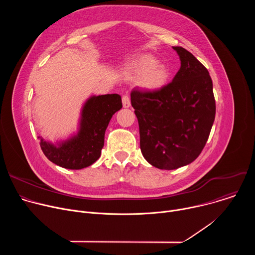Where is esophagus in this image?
I'll return each mask as SVG.
<instances>
[{
    "label": "esophagus",
    "instance_id": "obj_1",
    "mask_svg": "<svg viewBox=\"0 0 255 255\" xmlns=\"http://www.w3.org/2000/svg\"><path fill=\"white\" fill-rule=\"evenodd\" d=\"M122 103H123V107H124V108H129L130 105H131L130 98H129L127 95L123 96V98H122Z\"/></svg>",
    "mask_w": 255,
    "mask_h": 255
}]
</instances>
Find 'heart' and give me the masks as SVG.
Listing matches in <instances>:
<instances>
[{"label": "heart", "instance_id": "obj_1", "mask_svg": "<svg viewBox=\"0 0 255 255\" xmlns=\"http://www.w3.org/2000/svg\"><path fill=\"white\" fill-rule=\"evenodd\" d=\"M126 70L134 76H138L140 87L147 92H157L164 88L169 80L168 68L159 64V60L150 54H143L132 59Z\"/></svg>", "mask_w": 255, "mask_h": 255}]
</instances>
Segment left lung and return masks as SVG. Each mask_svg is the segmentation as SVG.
<instances>
[{
  "label": "left lung",
  "mask_w": 255,
  "mask_h": 255,
  "mask_svg": "<svg viewBox=\"0 0 255 255\" xmlns=\"http://www.w3.org/2000/svg\"><path fill=\"white\" fill-rule=\"evenodd\" d=\"M172 48L180 59L172 82L157 92H131L142 155L154 167L168 170L200 155L216 114L208 69L187 49Z\"/></svg>",
  "instance_id": "left-lung-1"
}]
</instances>
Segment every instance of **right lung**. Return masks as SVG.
Masks as SVG:
<instances>
[{
	"label": "right lung",
	"mask_w": 255,
	"mask_h": 255,
	"mask_svg": "<svg viewBox=\"0 0 255 255\" xmlns=\"http://www.w3.org/2000/svg\"><path fill=\"white\" fill-rule=\"evenodd\" d=\"M121 108L122 100L118 94L92 96L82 109L77 134L55 144L38 136L43 153L51 162L67 169L92 165L101 156L109 122Z\"/></svg>",
	"instance_id": "1"
}]
</instances>
